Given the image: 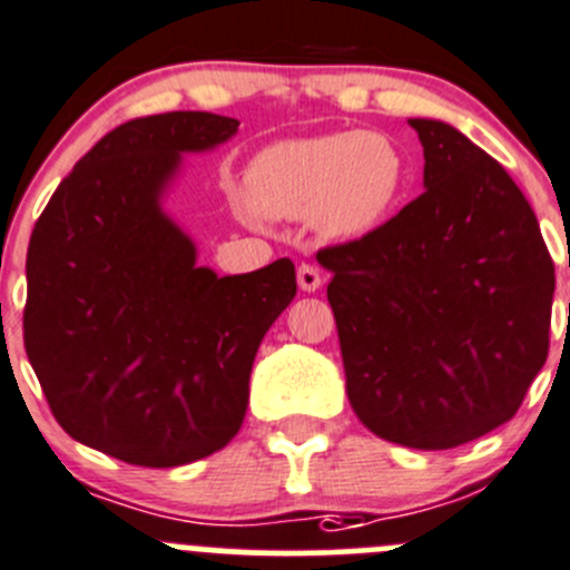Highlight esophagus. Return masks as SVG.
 <instances>
[{
    "label": "esophagus",
    "instance_id": "1",
    "mask_svg": "<svg viewBox=\"0 0 570 570\" xmlns=\"http://www.w3.org/2000/svg\"><path fill=\"white\" fill-rule=\"evenodd\" d=\"M297 286H301L303 292H317L320 286H323V275H320V269L312 267V264H301V267H297Z\"/></svg>",
    "mask_w": 570,
    "mask_h": 570
}]
</instances>
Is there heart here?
Returning a JSON list of instances; mask_svg holds the SVG:
<instances>
[{
    "label": "heart",
    "mask_w": 570,
    "mask_h": 570,
    "mask_svg": "<svg viewBox=\"0 0 570 570\" xmlns=\"http://www.w3.org/2000/svg\"><path fill=\"white\" fill-rule=\"evenodd\" d=\"M406 180V156L384 132H323L256 153L245 203L267 219L308 217L320 236L347 242L390 223Z\"/></svg>",
    "instance_id": "obj_1"
}]
</instances>
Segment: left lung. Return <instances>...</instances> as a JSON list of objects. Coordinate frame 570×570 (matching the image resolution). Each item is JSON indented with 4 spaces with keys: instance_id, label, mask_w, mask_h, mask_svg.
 <instances>
[{
    "instance_id": "left-lung-1",
    "label": "left lung",
    "mask_w": 570,
    "mask_h": 570,
    "mask_svg": "<svg viewBox=\"0 0 570 570\" xmlns=\"http://www.w3.org/2000/svg\"><path fill=\"white\" fill-rule=\"evenodd\" d=\"M423 195L325 247L345 390L381 440L445 451L512 417L549 356L554 264L515 180L465 132L409 119Z\"/></svg>"
}]
</instances>
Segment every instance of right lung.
Instances as JSON below:
<instances>
[{
	"label": "right lung",
	"instance_id": "add662e5",
	"mask_svg": "<svg viewBox=\"0 0 570 570\" xmlns=\"http://www.w3.org/2000/svg\"><path fill=\"white\" fill-rule=\"evenodd\" d=\"M236 130L206 110L125 121L30 236L27 358L63 432L127 465H189L236 438L258 345L297 292L289 258L245 275L200 267L164 208L184 156Z\"/></svg>",
	"mask_w": 570,
	"mask_h": 570
}]
</instances>
